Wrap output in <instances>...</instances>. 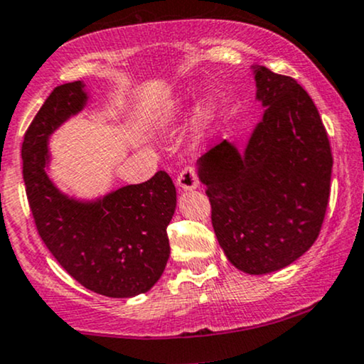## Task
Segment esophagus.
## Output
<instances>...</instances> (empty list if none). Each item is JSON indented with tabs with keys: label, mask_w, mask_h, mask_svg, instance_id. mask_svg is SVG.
Returning <instances> with one entry per match:
<instances>
[{
	"label": "esophagus",
	"mask_w": 364,
	"mask_h": 364,
	"mask_svg": "<svg viewBox=\"0 0 364 364\" xmlns=\"http://www.w3.org/2000/svg\"><path fill=\"white\" fill-rule=\"evenodd\" d=\"M176 185L179 190L190 191L198 188V178H196V171L193 168H185L178 174Z\"/></svg>",
	"instance_id": "34e87169"
}]
</instances>
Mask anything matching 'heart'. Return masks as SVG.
I'll return each instance as SVG.
<instances>
[{"mask_svg": "<svg viewBox=\"0 0 364 364\" xmlns=\"http://www.w3.org/2000/svg\"><path fill=\"white\" fill-rule=\"evenodd\" d=\"M214 111H215V106L212 101H205L202 102V106H200V118L202 119H212V116H214Z\"/></svg>", "mask_w": 364, "mask_h": 364, "instance_id": "heart-1", "label": "heart"}]
</instances>
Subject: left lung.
<instances>
[{"instance_id":"8db88e82","label":"left lung","mask_w":364,"mask_h":364,"mask_svg":"<svg viewBox=\"0 0 364 364\" xmlns=\"http://www.w3.org/2000/svg\"><path fill=\"white\" fill-rule=\"evenodd\" d=\"M252 68L262 119L243 150L224 140L196 166L225 257L236 269L262 275L291 265L316 241L333 161L308 92L294 78Z\"/></svg>"}]
</instances>
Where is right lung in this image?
<instances>
[{
    "label": "right lung",
    "instance_id": "1",
    "mask_svg": "<svg viewBox=\"0 0 364 364\" xmlns=\"http://www.w3.org/2000/svg\"><path fill=\"white\" fill-rule=\"evenodd\" d=\"M87 102L80 80L63 83L46 99L23 136L25 191L39 236L75 281L107 298H133L152 289L169 260L176 188L159 171L95 200L63 193L48 174L49 136Z\"/></svg>",
    "mask_w": 364,
    "mask_h": 364
}]
</instances>
